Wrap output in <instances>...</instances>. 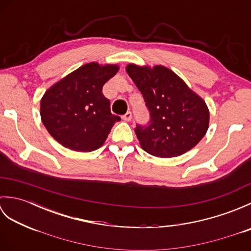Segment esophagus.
<instances>
[{"label": "esophagus", "instance_id": "esophagus-1", "mask_svg": "<svg viewBox=\"0 0 251 251\" xmlns=\"http://www.w3.org/2000/svg\"><path fill=\"white\" fill-rule=\"evenodd\" d=\"M131 117H132L131 112H126V113L123 115L122 119L124 120V121H126V122H129V121H131Z\"/></svg>", "mask_w": 251, "mask_h": 251}]
</instances>
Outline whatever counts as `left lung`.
<instances>
[{
    "mask_svg": "<svg viewBox=\"0 0 251 251\" xmlns=\"http://www.w3.org/2000/svg\"><path fill=\"white\" fill-rule=\"evenodd\" d=\"M126 71L150 112L149 124L135 129L143 150L157 157H176L193 149L209 126L205 101L164 66L130 63Z\"/></svg>",
    "mask_w": 251,
    "mask_h": 251,
    "instance_id": "1",
    "label": "left lung"
}]
</instances>
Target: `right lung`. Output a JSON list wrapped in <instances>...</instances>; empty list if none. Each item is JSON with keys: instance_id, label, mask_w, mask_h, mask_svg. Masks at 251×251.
<instances>
[{"instance_id": "obj_1", "label": "right lung", "mask_w": 251, "mask_h": 251, "mask_svg": "<svg viewBox=\"0 0 251 251\" xmlns=\"http://www.w3.org/2000/svg\"><path fill=\"white\" fill-rule=\"evenodd\" d=\"M117 65L86 63L52 85L41 99V119L47 131L65 148L92 152L103 145L115 122L103 85Z\"/></svg>"}]
</instances>
